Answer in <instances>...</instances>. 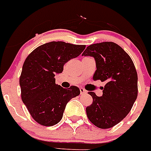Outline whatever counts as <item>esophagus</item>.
<instances>
[{"label":"esophagus","mask_w":151,"mask_h":151,"mask_svg":"<svg viewBox=\"0 0 151 151\" xmlns=\"http://www.w3.org/2000/svg\"><path fill=\"white\" fill-rule=\"evenodd\" d=\"M80 91H81V94L87 93V91H86L84 88H83V87H80Z\"/></svg>","instance_id":"1"}]
</instances>
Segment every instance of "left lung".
<instances>
[{"label": "left lung", "instance_id": "obj_1", "mask_svg": "<svg viewBox=\"0 0 151 151\" xmlns=\"http://www.w3.org/2000/svg\"><path fill=\"white\" fill-rule=\"evenodd\" d=\"M82 56L93 57L97 70L93 81H105L103 95L89 92L93 103L86 108L93 124L111 128L121 122L132 108L137 97V73L130 57L114 42L91 44Z\"/></svg>", "mask_w": 151, "mask_h": 151}]
</instances>
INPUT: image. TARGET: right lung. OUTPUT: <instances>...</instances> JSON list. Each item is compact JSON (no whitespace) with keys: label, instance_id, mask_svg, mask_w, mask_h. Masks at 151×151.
<instances>
[{"label":"right lung","instance_id":"1","mask_svg":"<svg viewBox=\"0 0 151 151\" xmlns=\"http://www.w3.org/2000/svg\"><path fill=\"white\" fill-rule=\"evenodd\" d=\"M85 49V45L51 41L33 50L26 58L20 77L21 99L34 120L53 126L62 119L66 105L80 94L78 87L65 89L55 83L64 65Z\"/></svg>","mask_w":151,"mask_h":151}]
</instances>
